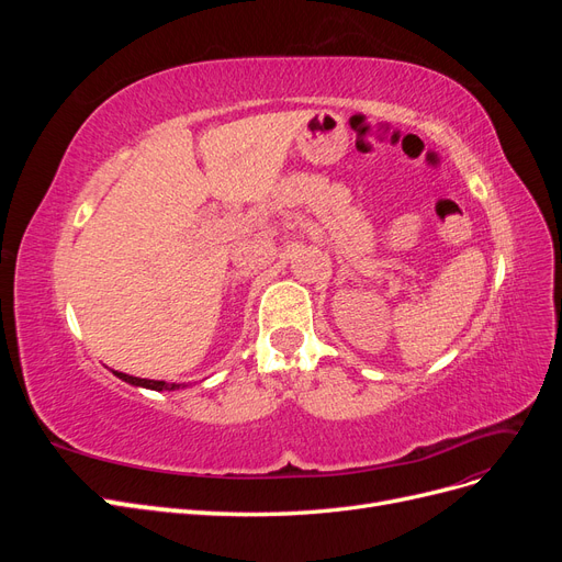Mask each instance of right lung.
Segmentation results:
<instances>
[{"mask_svg": "<svg viewBox=\"0 0 562 562\" xmlns=\"http://www.w3.org/2000/svg\"><path fill=\"white\" fill-rule=\"evenodd\" d=\"M114 375L119 380H124L133 386H143V389H151V391H176V389H184L187 384H176V382H164V380H143V378H133V375H126V372H116Z\"/></svg>", "mask_w": 562, "mask_h": 562, "instance_id": "obj_1", "label": "right lung"}]
</instances>
